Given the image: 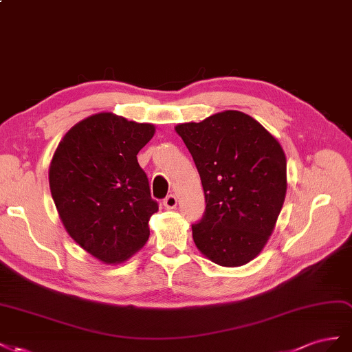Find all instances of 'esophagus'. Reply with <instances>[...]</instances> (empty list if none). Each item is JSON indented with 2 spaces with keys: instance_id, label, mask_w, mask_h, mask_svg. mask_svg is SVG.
Returning a JSON list of instances; mask_svg holds the SVG:
<instances>
[{
  "instance_id": "obj_1",
  "label": "esophagus",
  "mask_w": 352,
  "mask_h": 352,
  "mask_svg": "<svg viewBox=\"0 0 352 352\" xmlns=\"http://www.w3.org/2000/svg\"><path fill=\"white\" fill-rule=\"evenodd\" d=\"M164 205L165 208L168 209H174L177 206V197L174 195H168L165 199H164Z\"/></svg>"
}]
</instances>
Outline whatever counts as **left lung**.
Instances as JSON below:
<instances>
[{
  "instance_id": "8db88e82",
  "label": "left lung",
  "mask_w": 352,
  "mask_h": 352,
  "mask_svg": "<svg viewBox=\"0 0 352 352\" xmlns=\"http://www.w3.org/2000/svg\"><path fill=\"white\" fill-rule=\"evenodd\" d=\"M192 155L205 193L192 226L197 249L215 264L252 261L273 232L286 196V156L254 118L226 110L175 126Z\"/></svg>"
}]
</instances>
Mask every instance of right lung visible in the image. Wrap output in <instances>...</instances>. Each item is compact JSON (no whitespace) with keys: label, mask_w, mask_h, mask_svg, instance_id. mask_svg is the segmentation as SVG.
<instances>
[{"label":"right lung","mask_w":352,"mask_h":352,"mask_svg":"<svg viewBox=\"0 0 352 352\" xmlns=\"http://www.w3.org/2000/svg\"><path fill=\"white\" fill-rule=\"evenodd\" d=\"M155 126L113 113L76 124L50 165V190L66 232L88 254L116 264L148 240V219L159 205L137 155Z\"/></svg>","instance_id":"right-lung-1"}]
</instances>
